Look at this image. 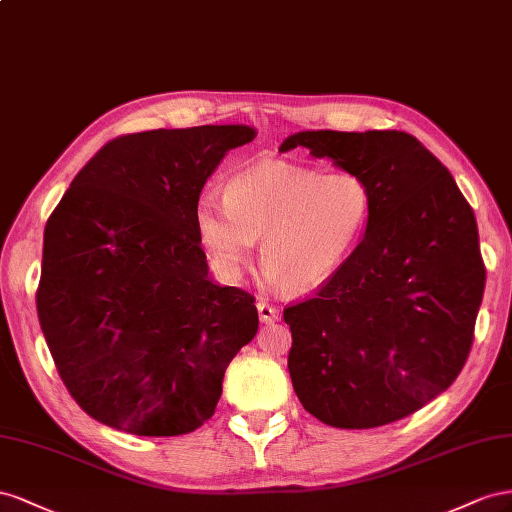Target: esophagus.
Returning <instances> with one entry per match:
<instances>
[{"label":"esophagus","instance_id":"obj_1","mask_svg":"<svg viewBox=\"0 0 512 512\" xmlns=\"http://www.w3.org/2000/svg\"><path fill=\"white\" fill-rule=\"evenodd\" d=\"M257 311H259V319L264 321V324H274V321L281 319L279 309H276V306H272V304L266 302V300H259V302H257Z\"/></svg>","mask_w":512,"mask_h":512}]
</instances>
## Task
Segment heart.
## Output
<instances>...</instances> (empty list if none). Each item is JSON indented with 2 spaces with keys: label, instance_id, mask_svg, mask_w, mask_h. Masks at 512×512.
<instances>
[{
  "label": "heart",
  "instance_id": "heart-1",
  "mask_svg": "<svg viewBox=\"0 0 512 512\" xmlns=\"http://www.w3.org/2000/svg\"><path fill=\"white\" fill-rule=\"evenodd\" d=\"M371 210V188L360 175L268 158L233 173L223 197L201 193L193 216L199 244L227 279L242 274L261 238L268 281L300 296L339 274Z\"/></svg>",
  "mask_w": 512,
  "mask_h": 512
}]
</instances>
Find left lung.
I'll return each mask as SVG.
<instances>
[{
  "label": "left lung",
  "mask_w": 512,
  "mask_h": 512,
  "mask_svg": "<svg viewBox=\"0 0 512 512\" xmlns=\"http://www.w3.org/2000/svg\"><path fill=\"white\" fill-rule=\"evenodd\" d=\"M306 148L369 184L367 231L315 298L287 306V369L304 410L339 429L414 414L461 373L485 291L476 216L450 171L401 130H302Z\"/></svg>",
  "instance_id": "8db88e82"
}]
</instances>
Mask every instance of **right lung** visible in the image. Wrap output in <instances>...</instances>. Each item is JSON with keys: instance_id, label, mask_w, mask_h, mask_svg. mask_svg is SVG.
Here are the masks:
<instances>
[{"instance_id": "1", "label": "right lung", "mask_w": 512, "mask_h": 512, "mask_svg": "<svg viewBox=\"0 0 512 512\" xmlns=\"http://www.w3.org/2000/svg\"><path fill=\"white\" fill-rule=\"evenodd\" d=\"M244 124L109 141L49 216L36 309L70 397L102 425L184 435L212 418L259 328L255 298L208 276L195 203Z\"/></svg>"}]
</instances>
